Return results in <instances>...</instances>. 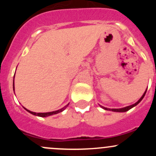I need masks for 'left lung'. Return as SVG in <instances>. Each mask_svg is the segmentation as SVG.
I'll return each instance as SVG.
<instances>
[{
  "mask_svg": "<svg viewBox=\"0 0 156 156\" xmlns=\"http://www.w3.org/2000/svg\"><path fill=\"white\" fill-rule=\"evenodd\" d=\"M146 90H147V89L146 90V91H145V92H144V94H143V96H142V97H141V98L140 99V100H138V101L136 102V103H135L134 104H133V105H130V106H126V107L121 108H108L103 107V106H101V107L103 108V109H105V110H109V111H112V112H127V111H128V110H130V108H133V107H134V106H136V105H137L138 103H139L140 102L141 100H142L143 99H144V96H145V94H146Z\"/></svg>",
  "mask_w": 156,
  "mask_h": 156,
  "instance_id": "8db88e82",
  "label": "left lung"
}]
</instances>
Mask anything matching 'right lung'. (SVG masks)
Segmentation results:
<instances>
[{
  "label": "right lung",
  "mask_w": 156,
  "mask_h": 156,
  "mask_svg": "<svg viewBox=\"0 0 156 156\" xmlns=\"http://www.w3.org/2000/svg\"><path fill=\"white\" fill-rule=\"evenodd\" d=\"M12 87H13V90H14V77H13V84H12ZM69 106L68 105H66V106H64L63 108H60V109L59 110H56V111H53V112H40V113H37V112H31L30 110H28L27 108H24L26 110V111L29 112V113H31V114L34 115H37V116H39V117H48V116H50V115H55V114H57V113H59L63 111L64 109H65L67 107V106Z\"/></svg>",
  "instance_id": "right-lung-1"
}]
</instances>
